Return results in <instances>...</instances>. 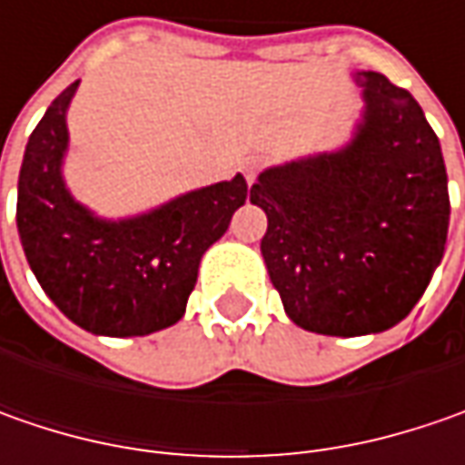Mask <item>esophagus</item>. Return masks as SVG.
I'll use <instances>...</instances> for the list:
<instances>
[{
    "instance_id": "esophagus-1",
    "label": "esophagus",
    "mask_w": 465,
    "mask_h": 465,
    "mask_svg": "<svg viewBox=\"0 0 465 465\" xmlns=\"http://www.w3.org/2000/svg\"><path fill=\"white\" fill-rule=\"evenodd\" d=\"M241 168H242V175H245V181H248V186H251V183H256V178H259V170H261L259 157H248Z\"/></svg>"
}]
</instances>
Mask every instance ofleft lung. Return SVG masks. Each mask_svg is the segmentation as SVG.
<instances>
[{
    "instance_id": "1",
    "label": "left lung",
    "mask_w": 465,
    "mask_h": 465,
    "mask_svg": "<svg viewBox=\"0 0 465 465\" xmlns=\"http://www.w3.org/2000/svg\"><path fill=\"white\" fill-rule=\"evenodd\" d=\"M362 118L341 150L266 168L261 256L284 312L323 336L393 329L442 261L450 199L438 134L409 90L351 72Z\"/></svg>"
}]
</instances>
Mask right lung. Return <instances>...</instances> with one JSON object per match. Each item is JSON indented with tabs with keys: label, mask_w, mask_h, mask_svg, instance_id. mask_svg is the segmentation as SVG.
Listing matches in <instances>:
<instances>
[{
	"label": "right lung",
	"mask_w": 465,
	"mask_h": 465,
	"mask_svg": "<svg viewBox=\"0 0 465 465\" xmlns=\"http://www.w3.org/2000/svg\"><path fill=\"white\" fill-rule=\"evenodd\" d=\"M77 84L48 105L27 139L20 242L38 284L72 323L98 336H147L183 318L202 256L245 204L248 183L238 173L134 217H98L69 193L62 173Z\"/></svg>",
	"instance_id": "1"
}]
</instances>
